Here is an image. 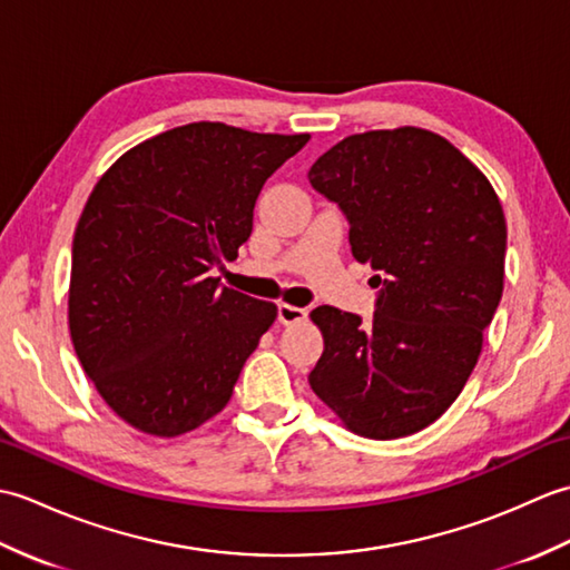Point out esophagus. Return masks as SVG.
Instances as JSON below:
<instances>
[{
    "label": "esophagus",
    "mask_w": 570,
    "mask_h": 570,
    "mask_svg": "<svg viewBox=\"0 0 570 570\" xmlns=\"http://www.w3.org/2000/svg\"><path fill=\"white\" fill-rule=\"evenodd\" d=\"M306 316H308L306 308H301V306H292V304H278V308H276V318H278V323H284V325L298 323V321H304Z\"/></svg>",
    "instance_id": "obj_1"
}]
</instances>
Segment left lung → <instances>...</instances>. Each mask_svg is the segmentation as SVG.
<instances>
[{
	"label": "left lung",
	"mask_w": 570,
	"mask_h": 570,
	"mask_svg": "<svg viewBox=\"0 0 570 570\" xmlns=\"http://www.w3.org/2000/svg\"><path fill=\"white\" fill-rule=\"evenodd\" d=\"M337 203L350 247L380 288L372 323L311 311L323 355L311 390L374 441L411 435L451 406L475 370L504 286L507 223L485 174L429 129L353 135L308 171Z\"/></svg>",
	"instance_id": "8db88e82"
}]
</instances>
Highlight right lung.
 <instances>
[{
    "label": "right lung",
    "instance_id": "add662e5",
    "mask_svg": "<svg viewBox=\"0 0 570 570\" xmlns=\"http://www.w3.org/2000/svg\"><path fill=\"white\" fill-rule=\"evenodd\" d=\"M308 139L193 122L137 144L92 188L68 325L85 374L131 429L176 439L229 402L276 306L210 272L237 257L266 178Z\"/></svg>",
    "mask_w": 570,
    "mask_h": 570
}]
</instances>
